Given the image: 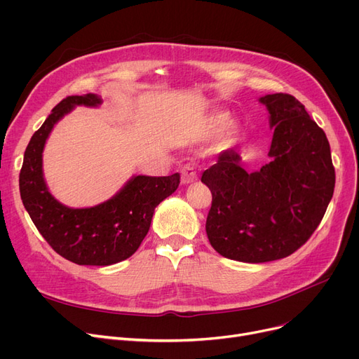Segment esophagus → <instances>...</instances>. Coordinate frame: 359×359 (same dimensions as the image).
Returning <instances> with one entry per match:
<instances>
[{"label": "esophagus", "mask_w": 359, "mask_h": 359, "mask_svg": "<svg viewBox=\"0 0 359 359\" xmlns=\"http://www.w3.org/2000/svg\"><path fill=\"white\" fill-rule=\"evenodd\" d=\"M196 179H198V175H196L195 167L192 164H186L182 168V183L189 184V183H194Z\"/></svg>", "instance_id": "esophagus-1"}]
</instances>
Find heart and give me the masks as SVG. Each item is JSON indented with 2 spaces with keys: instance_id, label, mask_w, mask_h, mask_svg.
I'll return each mask as SVG.
<instances>
[{
  "instance_id": "1",
  "label": "heart",
  "mask_w": 359,
  "mask_h": 359,
  "mask_svg": "<svg viewBox=\"0 0 359 359\" xmlns=\"http://www.w3.org/2000/svg\"><path fill=\"white\" fill-rule=\"evenodd\" d=\"M229 124H230V115L227 111H222V110L212 111L211 115H208V118H206L205 134L208 137H217L222 130L227 129V140H233L238 134V128L234 123H231L230 127ZM227 126L229 128H226Z\"/></svg>"
}]
</instances>
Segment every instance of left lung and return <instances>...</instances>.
Instances as JSON below:
<instances>
[{
	"instance_id": "1",
	"label": "left lung",
	"mask_w": 359,
	"mask_h": 359,
	"mask_svg": "<svg viewBox=\"0 0 359 359\" xmlns=\"http://www.w3.org/2000/svg\"><path fill=\"white\" fill-rule=\"evenodd\" d=\"M259 102L273 128L271 161L248 173L237 151L225 149L201 179L212 194L205 225L211 246L248 263L298 250L318 227L334 191L329 141L304 104L285 93Z\"/></svg>"
}]
</instances>
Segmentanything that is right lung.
Masks as SVG:
<instances>
[{
  "label": "right lung",
  "instance_id": "obj_1",
  "mask_svg": "<svg viewBox=\"0 0 359 359\" xmlns=\"http://www.w3.org/2000/svg\"><path fill=\"white\" fill-rule=\"evenodd\" d=\"M99 104L97 94L69 96L56 104L25 151L18 183L26 211L56 253L77 265L109 266L138 250L156 206L177 189L180 175L134 176L115 196L91 208H69L56 201L43 179L46 140L55 123L75 106Z\"/></svg>",
  "mask_w": 359,
  "mask_h": 359
}]
</instances>
